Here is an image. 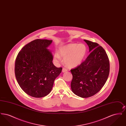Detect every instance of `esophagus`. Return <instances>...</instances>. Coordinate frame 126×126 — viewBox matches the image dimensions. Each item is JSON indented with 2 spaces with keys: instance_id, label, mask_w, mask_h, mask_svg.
Returning a JSON list of instances; mask_svg holds the SVG:
<instances>
[{
  "instance_id": "1",
  "label": "esophagus",
  "mask_w": 126,
  "mask_h": 126,
  "mask_svg": "<svg viewBox=\"0 0 126 126\" xmlns=\"http://www.w3.org/2000/svg\"><path fill=\"white\" fill-rule=\"evenodd\" d=\"M67 71V68H66L65 67H63V68H62V72H66Z\"/></svg>"
}]
</instances>
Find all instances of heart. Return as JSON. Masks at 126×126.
Wrapping results in <instances>:
<instances>
[{
  "label": "heart",
  "mask_w": 126,
  "mask_h": 126,
  "mask_svg": "<svg viewBox=\"0 0 126 126\" xmlns=\"http://www.w3.org/2000/svg\"><path fill=\"white\" fill-rule=\"evenodd\" d=\"M87 48L84 44L70 43L60 48L59 54L54 55L57 62L61 61L60 56L64 59L65 63L69 67H75L80 65L86 55Z\"/></svg>",
  "instance_id": "heart-1"
}]
</instances>
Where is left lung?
Listing matches in <instances>:
<instances>
[{"mask_svg": "<svg viewBox=\"0 0 126 126\" xmlns=\"http://www.w3.org/2000/svg\"><path fill=\"white\" fill-rule=\"evenodd\" d=\"M90 53L79 66L71 69L72 92L77 95L87 98L95 95L105 84L110 72L108 55L96 42L84 40Z\"/></svg>", "mask_w": 126, "mask_h": 126, "instance_id": "left-lung-1", "label": "left lung"}]
</instances>
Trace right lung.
Returning a JSON list of instances; mask_svg holds the SVG:
<instances>
[{
	"label": "right lung",
	"mask_w": 126,
	"mask_h": 126,
	"mask_svg": "<svg viewBox=\"0 0 126 126\" xmlns=\"http://www.w3.org/2000/svg\"><path fill=\"white\" fill-rule=\"evenodd\" d=\"M52 40L36 39L23 47L16 57L15 72L18 84L29 95L46 96L52 90L55 79L62 71L52 63L53 56L47 48Z\"/></svg>",
	"instance_id": "add662e5"
}]
</instances>
